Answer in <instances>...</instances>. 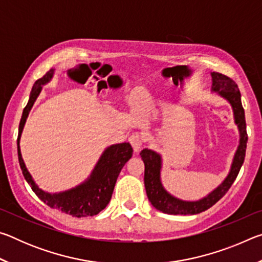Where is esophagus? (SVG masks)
<instances>
[{"label":"esophagus","instance_id":"obj_1","mask_svg":"<svg viewBox=\"0 0 262 262\" xmlns=\"http://www.w3.org/2000/svg\"><path fill=\"white\" fill-rule=\"evenodd\" d=\"M128 141L130 142L133 149H134V151L137 152L140 151L142 145H143V139H142V136L139 134V133H135V134H133Z\"/></svg>","mask_w":262,"mask_h":262}]
</instances>
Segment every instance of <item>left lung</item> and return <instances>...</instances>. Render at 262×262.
I'll return each mask as SVG.
<instances>
[{
  "instance_id": "8db88e82",
  "label": "left lung",
  "mask_w": 262,
  "mask_h": 262,
  "mask_svg": "<svg viewBox=\"0 0 262 262\" xmlns=\"http://www.w3.org/2000/svg\"><path fill=\"white\" fill-rule=\"evenodd\" d=\"M212 91L219 94L229 100L233 108L234 121L238 125L239 132H241V141H239L238 149L234 155L231 170L225 180L219 187L208 195V196L201 199L199 201H183L179 200L171 194H168L163 188L161 183V167L162 158L157 152L149 149H143L141 151L142 161L144 163V186L147 196L151 205L157 210L165 212L170 215H195L209 209L210 207L220 201L222 198L227 194L231 187L233 181L236 180L237 176L241 171V167L245 159L246 144H247V132H246V121L245 112H244L241 91L238 85L232 78L228 77L227 75L221 73H212Z\"/></svg>"
}]
</instances>
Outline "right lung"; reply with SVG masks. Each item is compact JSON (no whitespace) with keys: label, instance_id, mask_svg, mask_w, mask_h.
<instances>
[{"label":"right lung","instance_id":"obj_1","mask_svg":"<svg viewBox=\"0 0 262 262\" xmlns=\"http://www.w3.org/2000/svg\"><path fill=\"white\" fill-rule=\"evenodd\" d=\"M54 70L51 69L41 78H39L34 83L31 91L30 99L28 105L25 106L19 122L18 140H17V148H18V161L23 172L25 180L28 181L30 187L37 194V196L41 201L46 203L48 207L53 209H59L64 214L72 215L74 217H86L94 216L100 212L108 205L112 198L115 183H117L118 176L120 173L123 165L129 161L133 155V148L129 143H119L111 145L101 155L98 164H97L94 172L85 183L77 186L67 192L59 194H50L41 190L34 184L32 177L30 176L28 168H26L23 158H21L19 149V137L23 130L26 118H28L31 107L37 99L38 95L41 91V85L50 82Z\"/></svg>","mask_w":262,"mask_h":262}]
</instances>
